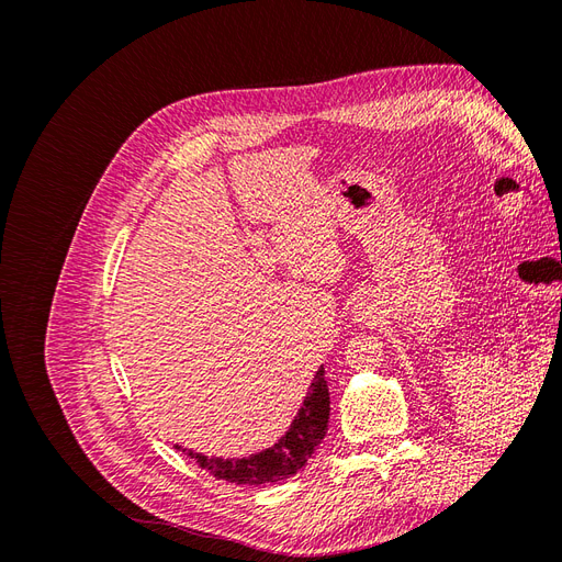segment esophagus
Masks as SVG:
<instances>
[{"label": "esophagus", "mask_w": 562, "mask_h": 562, "mask_svg": "<svg viewBox=\"0 0 562 562\" xmlns=\"http://www.w3.org/2000/svg\"><path fill=\"white\" fill-rule=\"evenodd\" d=\"M372 318H375V304L370 302V297H361L353 307V321L370 323Z\"/></svg>", "instance_id": "34e87169"}]
</instances>
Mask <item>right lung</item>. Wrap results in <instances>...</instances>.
<instances>
[{"label":"right lung","instance_id":"add662e5","mask_svg":"<svg viewBox=\"0 0 562 562\" xmlns=\"http://www.w3.org/2000/svg\"><path fill=\"white\" fill-rule=\"evenodd\" d=\"M330 419V394L326 382V370L323 366L316 370L312 386L304 396V403L293 419L288 431L277 440L274 446L239 459H223V457H206L194 450L176 446L182 454L206 469L220 481H229L236 485H262V483H279L295 475L307 459L314 454L318 443L326 436Z\"/></svg>","mask_w":562,"mask_h":562}]
</instances>
